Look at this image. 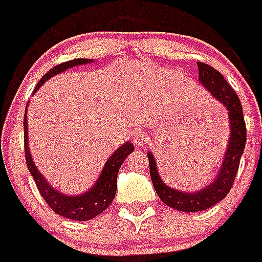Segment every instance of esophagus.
Segmentation results:
<instances>
[{
  "label": "esophagus",
  "mask_w": 262,
  "mask_h": 262,
  "mask_svg": "<svg viewBox=\"0 0 262 262\" xmlns=\"http://www.w3.org/2000/svg\"><path fill=\"white\" fill-rule=\"evenodd\" d=\"M133 140L136 146H142V144H144L148 140V135L144 131H136L133 135Z\"/></svg>",
  "instance_id": "34e87169"
}]
</instances>
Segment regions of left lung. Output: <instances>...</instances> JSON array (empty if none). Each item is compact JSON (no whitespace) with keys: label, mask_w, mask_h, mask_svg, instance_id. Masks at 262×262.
<instances>
[{"label":"left lung","mask_w":262,"mask_h":262,"mask_svg":"<svg viewBox=\"0 0 262 262\" xmlns=\"http://www.w3.org/2000/svg\"><path fill=\"white\" fill-rule=\"evenodd\" d=\"M199 82L219 103L227 108L229 119V139L227 151L217 175L207 187L193 192L171 188L159 175L158 165L152 152L147 154L149 162V175L154 188L165 205L182 212H199L213 207L229 193L237 173L240 159L247 142V127L243 115V107L237 94L229 86L225 78L209 64L198 62Z\"/></svg>","instance_id":"1"}]
</instances>
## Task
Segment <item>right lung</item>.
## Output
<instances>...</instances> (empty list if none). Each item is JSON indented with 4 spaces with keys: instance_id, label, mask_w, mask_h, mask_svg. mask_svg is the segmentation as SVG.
<instances>
[{
    "instance_id": "obj_1",
    "label": "right lung",
    "mask_w": 262,
    "mask_h": 262,
    "mask_svg": "<svg viewBox=\"0 0 262 262\" xmlns=\"http://www.w3.org/2000/svg\"><path fill=\"white\" fill-rule=\"evenodd\" d=\"M93 59H84V58H77L73 61H67L64 63L58 64L53 67L49 73H46L42 77L35 86L33 94L39 90V87L59 73H63L70 67L79 66V64L93 63ZM29 103L26 104L28 110ZM24 133H25V155H26V163L28 168L30 171L31 176L34 179L35 184L38 187V191L48 203L49 207L55 212L61 214L63 217L70 219V220L77 221H87L94 219L95 216L100 214L104 209L108 208V205L113 203L116 193V178L118 172L120 169V165L123 164L124 159L134 151V144L131 142H126L123 146L116 149L113 155L107 159L103 169L100 172L99 178L95 182V184L90 189H87L83 193L79 195H64L62 192L57 191L50 185V183L43 178L39 169L35 167L33 158H31L30 149H29V138H28V118L25 114L24 118Z\"/></svg>"
}]
</instances>
